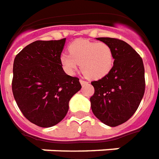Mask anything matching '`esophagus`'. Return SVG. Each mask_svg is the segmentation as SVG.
Returning <instances> with one entry per match:
<instances>
[{
    "label": "esophagus",
    "mask_w": 159,
    "mask_h": 159,
    "mask_svg": "<svg viewBox=\"0 0 159 159\" xmlns=\"http://www.w3.org/2000/svg\"><path fill=\"white\" fill-rule=\"evenodd\" d=\"M80 84H82V85H83V86H84V85H85V84H88V83H87L86 81H84V80L80 79Z\"/></svg>",
    "instance_id": "34e87169"
}]
</instances>
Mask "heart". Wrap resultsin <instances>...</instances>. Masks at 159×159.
Returning <instances> with one entry per match:
<instances>
[{"instance_id":"1","label":"heart","mask_w":159,"mask_h":159,"mask_svg":"<svg viewBox=\"0 0 159 159\" xmlns=\"http://www.w3.org/2000/svg\"><path fill=\"white\" fill-rule=\"evenodd\" d=\"M69 52L60 56V62L63 70L74 75L78 70L90 79H100L111 70L114 57L111 48L104 43L90 42L79 39L71 43Z\"/></svg>"}]
</instances>
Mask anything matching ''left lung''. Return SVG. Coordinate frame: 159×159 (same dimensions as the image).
<instances>
[{"mask_svg": "<svg viewBox=\"0 0 159 159\" xmlns=\"http://www.w3.org/2000/svg\"><path fill=\"white\" fill-rule=\"evenodd\" d=\"M96 39L111 47L114 64L105 76L91 83L95 89L90 98L91 110L104 125L115 127L133 116L143 98L145 89L143 60L122 40Z\"/></svg>", "mask_w": 159, "mask_h": 159, "instance_id": "1", "label": "left lung"}]
</instances>
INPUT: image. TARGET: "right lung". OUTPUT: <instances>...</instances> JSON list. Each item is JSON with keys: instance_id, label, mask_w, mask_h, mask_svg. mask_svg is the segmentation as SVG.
Returning <instances> with one entry per match:
<instances>
[{"instance_id": "right-lung-1", "label": "right lung", "mask_w": 159, "mask_h": 159, "mask_svg": "<svg viewBox=\"0 0 159 159\" xmlns=\"http://www.w3.org/2000/svg\"><path fill=\"white\" fill-rule=\"evenodd\" d=\"M66 38L35 41L15 58L12 90L26 118L48 128L60 123L69 102L82 86L77 77L67 75L60 62Z\"/></svg>"}]
</instances>
